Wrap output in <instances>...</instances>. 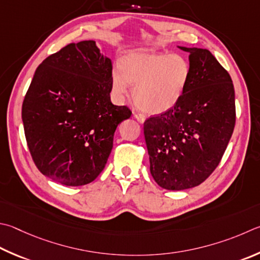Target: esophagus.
I'll return each mask as SVG.
<instances>
[{
    "instance_id": "34e87169",
    "label": "esophagus",
    "mask_w": 260,
    "mask_h": 260,
    "mask_svg": "<svg viewBox=\"0 0 260 260\" xmlns=\"http://www.w3.org/2000/svg\"><path fill=\"white\" fill-rule=\"evenodd\" d=\"M133 116H134V118H135L136 120H138L139 122H141V124H142V122H144V121H145V117H144L143 115L138 114V112H134Z\"/></svg>"
}]
</instances>
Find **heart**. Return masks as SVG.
Wrapping results in <instances>:
<instances>
[{
    "label": "heart",
    "instance_id": "1",
    "mask_svg": "<svg viewBox=\"0 0 260 260\" xmlns=\"http://www.w3.org/2000/svg\"><path fill=\"white\" fill-rule=\"evenodd\" d=\"M191 79V66L181 54L150 50L133 51L112 70L111 86L117 98H124L128 84L134 85L135 105L149 115L164 114L181 101Z\"/></svg>",
    "mask_w": 260,
    "mask_h": 260
}]
</instances>
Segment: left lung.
I'll return each instance as SVG.
<instances>
[{
  "mask_svg": "<svg viewBox=\"0 0 260 260\" xmlns=\"http://www.w3.org/2000/svg\"><path fill=\"white\" fill-rule=\"evenodd\" d=\"M187 52L191 79L173 109L144 121L150 173L159 186L181 191L198 186L215 171L235 125V94L230 74L210 51Z\"/></svg>",
  "mask_w": 260,
  "mask_h": 260,
  "instance_id": "left-lung-1",
  "label": "left lung"
}]
</instances>
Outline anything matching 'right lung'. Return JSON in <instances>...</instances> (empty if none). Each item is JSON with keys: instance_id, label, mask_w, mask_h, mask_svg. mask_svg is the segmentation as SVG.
I'll return each instance as SVG.
<instances>
[{"instance_id": "add662e5", "label": "right lung", "mask_w": 260, "mask_h": 260, "mask_svg": "<svg viewBox=\"0 0 260 260\" xmlns=\"http://www.w3.org/2000/svg\"><path fill=\"white\" fill-rule=\"evenodd\" d=\"M112 63L94 41L70 43L39 67L22 102L28 149L43 175L67 186L93 182L114 143L126 106L110 100Z\"/></svg>"}]
</instances>
